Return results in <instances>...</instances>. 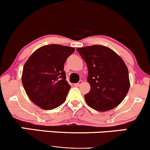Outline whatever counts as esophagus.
<instances>
[{
    "instance_id": "34e87169",
    "label": "esophagus",
    "mask_w": 150,
    "mask_h": 150,
    "mask_svg": "<svg viewBox=\"0 0 150 150\" xmlns=\"http://www.w3.org/2000/svg\"><path fill=\"white\" fill-rule=\"evenodd\" d=\"M81 84H82V81H79L78 83H76V84H74V85L76 86H79L80 85H81Z\"/></svg>"
}]
</instances>
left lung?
Returning a JSON list of instances; mask_svg holds the SVG:
<instances>
[{"label": "left lung", "instance_id": "obj_1", "mask_svg": "<svg viewBox=\"0 0 150 150\" xmlns=\"http://www.w3.org/2000/svg\"><path fill=\"white\" fill-rule=\"evenodd\" d=\"M76 50L88 68L90 91L84 95L88 105L100 112L117 107L130 87L129 71L123 59L110 48L99 45Z\"/></svg>", "mask_w": 150, "mask_h": 150}]
</instances>
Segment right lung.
<instances>
[{
  "label": "right lung",
  "mask_w": 150,
  "mask_h": 150,
  "mask_svg": "<svg viewBox=\"0 0 150 150\" xmlns=\"http://www.w3.org/2000/svg\"><path fill=\"white\" fill-rule=\"evenodd\" d=\"M74 50L68 46L47 45L37 49L26 61L21 81L28 98L37 106L52 110L64 103L71 88L64 64Z\"/></svg>",
  "instance_id": "add662e5"
}]
</instances>
